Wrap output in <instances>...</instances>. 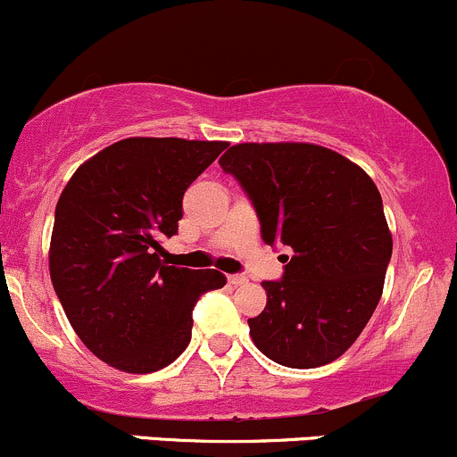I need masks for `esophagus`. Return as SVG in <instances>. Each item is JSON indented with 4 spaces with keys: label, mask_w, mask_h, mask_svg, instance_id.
<instances>
[{
    "label": "esophagus",
    "mask_w": 457,
    "mask_h": 457,
    "mask_svg": "<svg viewBox=\"0 0 457 457\" xmlns=\"http://www.w3.org/2000/svg\"><path fill=\"white\" fill-rule=\"evenodd\" d=\"M228 283L230 286H244V283H246V277H244V274H228Z\"/></svg>",
    "instance_id": "1"
}]
</instances>
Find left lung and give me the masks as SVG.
<instances>
[{
    "instance_id": "8db88e82",
    "label": "left lung",
    "mask_w": 457,
    "mask_h": 457,
    "mask_svg": "<svg viewBox=\"0 0 457 457\" xmlns=\"http://www.w3.org/2000/svg\"><path fill=\"white\" fill-rule=\"evenodd\" d=\"M220 168L239 180L263 242L292 248L266 309L248 318L254 346L277 364L337 360L377 309L392 235L377 185L360 165L313 144H237Z\"/></svg>"
}]
</instances>
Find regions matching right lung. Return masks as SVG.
Instances as JSON below:
<instances>
[{
	"label": "right lung",
	"mask_w": 457,
	"mask_h": 457,
	"mask_svg": "<svg viewBox=\"0 0 457 457\" xmlns=\"http://www.w3.org/2000/svg\"><path fill=\"white\" fill-rule=\"evenodd\" d=\"M227 141L130 137L76 170L54 215L50 274L73 331L102 361L124 372L165 368L191 340V312L218 270L163 262L179 233L185 191Z\"/></svg>",
	"instance_id": "obj_1"
}]
</instances>
